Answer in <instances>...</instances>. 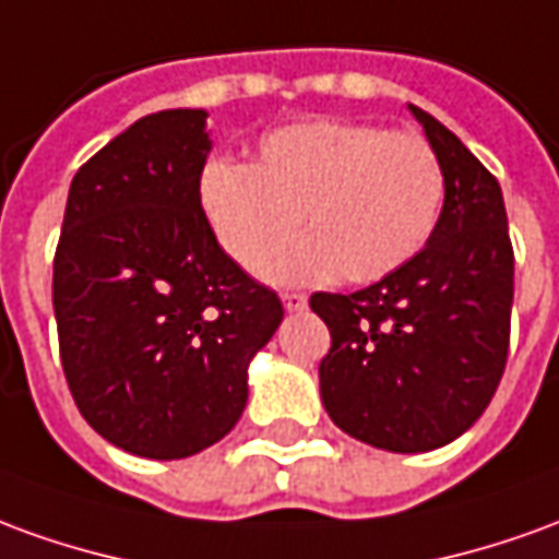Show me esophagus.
Returning a JSON list of instances; mask_svg holds the SVG:
<instances>
[{
    "label": "esophagus",
    "instance_id": "esophagus-1",
    "mask_svg": "<svg viewBox=\"0 0 559 559\" xmlns=\"http://www.w3.org/2000/svg\"><path fill=\"white\" fill-rule=\"evenodd\" d=\"M281 302H284L287 311H302V308L308 306V296L306 293H284V296H281Z\"/></svg>",
    "mask_w": 559,
    "mask_h": 559
}]
</instances>
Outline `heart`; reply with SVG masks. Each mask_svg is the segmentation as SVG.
<instances>
[{"label": "heart", "instance_id": "obj_1", "mask_svg": "<svg viewBox=\"0 0 559 559\" xmlns=\"http://www.w3.org/2000/svg\"><path fill=\"white\" fill-rule=\"evenodd\" d=\"M199 209L236 263L267 269L307 217L312 239L269 275L354 284L388 278L424 251L444 205V171L427 139L345 117H311L266 132L248 166L209 159Z\"/></svg>", "mask_w": 559, "mask_h": 559}]
</instances>
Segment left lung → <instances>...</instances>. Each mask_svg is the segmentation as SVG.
Wrapping results in <instances>:
<instances>
[{"label": "left lung", "mask_w": 559, "mask_h": 559, "mask_svg": "<svg viewBox=\"0 0 559 559\" xmlns=\"http://www.w3.org/2000/svg\"><path fill=\"white\" fill-rule=\"evenodd\" d=\"M442 163L427 248L357 293H314L333 335L320 400L347 436L393 454L454 442L484 415L509 357L514 253L497 178L454 132L408 105Z\"/></svg>", "instance_id": "left-lung-1"}]
</instances>
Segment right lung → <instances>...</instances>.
<instances>
[{
  "label": "right lung",
  "instance_id": "add662e5",
  "mask_svg": "<svg viewBox=\"0 0 559 559\" xmlns=\"http://www.w3.org/2000/svg\"><path fill=\"white\" fill-rule=\"evenodd\" d=\"M209 111L169 108L90 157L53 257L60 360L78 412L117 448L181 460L221 442L248 366L275 335V290L241 272L199 209Z\"/></svg>",
  "mask_w": 559,
  "mask_h": 559
}]
</instances>
